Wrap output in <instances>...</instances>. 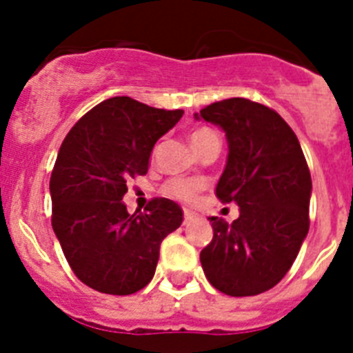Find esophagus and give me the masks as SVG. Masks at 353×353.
Listing matches in <instances>:
<instances>
[{
  "mask_svg": "<svg viewBox=\"0 0 353 353\" xmlns=\"http://www.w3.org/2000/svg\"><path fill=\"white\" fill-rule=\"evenodd\" d=\"M194 217H196V214H192V212L185 210V212H183V224H189V223H191V221H194Z\"/></svg>",
  "mask_w": 353,
  "mask_h": 353,
  "instance_id": "34e87169",
  "label": "esophagus"
}]
</instances>
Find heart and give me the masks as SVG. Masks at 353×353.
Here are the masks:
<instances>
[{
  "label": "heart",
  "instance_id": "b5f03b06",
  "mask_svg": "<svg viewBox=\"0 0 353 353\" xmlns=\"http://www.w3.org/2000/svg\"><path fill=\"white\" fill-rule=\"evenodd\" d=\"M212 138H217V134L212 129H208V127H199L191 136L194 148H198L199 145H203L205 141H208ZM199 189H201V183L198 180L171 179L164 183L162 192L174 199H180V201H192L196 198V194H198Z\"/></svg>",
  "mask_w": 353,
  "mask_h": 353
}]
</instances>
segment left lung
Segmentation results:
<instances>
[{
    "label": "left lung",
    "instance_id": "1",
    "mask_svg": "<svg viewBox=\"0 0 353 353\" xmlns=\"http://www.w3.org/2000/svg\"><path fill=\"white\" fill-rule=\"evenodd\" d=\"M196 118L226 132L230 154L215 194L240 207L232 224L210 219L214 236L199 254L201 267L219 292L258 295L286 276L310 232V168L292 127L269 105L235 97Z\"/></svg>",
    "mask_w": 353,
    "mask_h": 353
}]
</instances>
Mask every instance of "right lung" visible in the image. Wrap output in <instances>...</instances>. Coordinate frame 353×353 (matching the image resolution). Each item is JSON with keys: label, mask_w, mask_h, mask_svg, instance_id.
Returning a JSON list of instances; mask_svg holds the SVG:
<instances>
[{"label": "right lung", "mask_w": 353, "mask_h": 353, "mask_svg": "<svg viewBox=\"0 0 353 353\" xmlns=\"http://www.w3.org/2000/svg\"><path fill=\"white\" fill-rule=\"evenodd\" d=\"M113 97L79 118L63 139L51 174V223L77 279L109 295H130L155 274L161 242L182 224L166 198L129 214L127 182L148 171L154 145L182 118Z\"/></svg>", "instance_id": "1"}]
</instances>
